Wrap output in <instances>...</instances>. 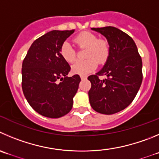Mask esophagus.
<instances>
[{
  "mask_svg": "<svg viewBox=\"0 0 159 159\" xmlns=\"http://www.w3.org/2000/svg\"><path fill=\"white\" fill-rule=\"evenodd\" d=\"M86 78H87V76H84V75H81V80H84V79H86Z\"/></svg>",
  "mask_w": 159,
  "mask_h": 159,
  "instance_id": "34e87169",
  "label": "esophagus"
}]
</instances>
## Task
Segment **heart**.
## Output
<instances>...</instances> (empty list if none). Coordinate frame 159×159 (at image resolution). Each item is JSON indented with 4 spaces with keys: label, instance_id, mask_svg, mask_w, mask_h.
Instances as JSON below:
<instances>
[{
    "label": "heart",
    "instance_id": "1",
    "mask_svg": "<svg viewBox=\"0 0 159 159\" xmlns=\"http://www.w3.org/2000/svg\"><path fill=\"white\" fill-rule=\"evenodd\" d=\"M79 48H86L84 60H78L71 66L73 74L86 76L96 69L98 62L104 63L110 53L109 44L106 40L98 39L97 35L89 31L80 33L74 39ZM59 53L67 63H72L76 58V51L68 42H64L60 47Z\"/></svg>",
    "mask_w": 159,
    "mask_h": 159
}]
</instances>
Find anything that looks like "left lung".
Instances as JSON below:
<instances>
[{"label": "left lung", "mask_w": 159, "mask_h": 159, "mask_svg": "<svg viewBox=\"0 0 159 159\" xmlns=\"http://www.w3.org/2000/svg\"><path fill=\"white\" fill-rule=\"evenodd\" d=\"M100 33L109 44L110 53L104 66L88 78L90 105L103 115H113L127 107L134 100L143 80L142 59L134 41L114 26L92 28ZM108 78L100 80L99 76Z\"/></svg>", "instance_id": "obj_1"}]
</instances>
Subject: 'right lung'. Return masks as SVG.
Wrapping results in <instances>:
<instances>
[{
  "label": "right lung",
  "mask_w": 159,
  "mask_h": 159,
  "mask_svg": "<svg viewBox=\"0 0 159 159\" xmlns=\"http://www.w3.org/2000/svg\"><path fill=\"white\" fill-rule=\"evenodd\" d=\"M74 32L46 33L33 42L23 62V94L31 107L47 118H58L69 113L78 89L79 75L66 76L70 66L59 53L62 44Z\"/></svg>",
  "instance_id": "obj_1"
}]
</instances>
